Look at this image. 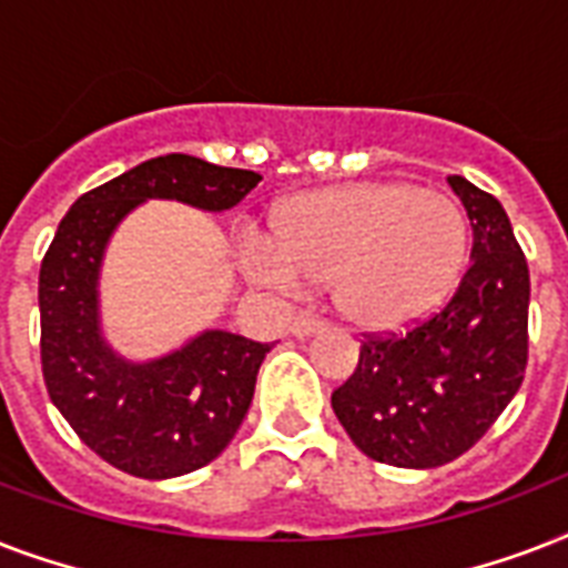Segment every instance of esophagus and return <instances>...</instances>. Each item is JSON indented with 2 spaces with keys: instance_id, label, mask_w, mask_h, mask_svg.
I'll return each mask as SVG.
<instances>
[{
  "instance_id": "esophagus-1",
  "label": "esophagus",
  "mask_w": 568,
  "mask_h": 568,
  "mask_svg": "<svg viewBox=\"0 0 568 568\" xmlns=\"http://www.w3.org/2000/svg\"><path fill=\"white\" fill-rule=\"evenodd\" d=\"M324 327H327V324L321 318H315V315H310V312H301V315L292 321V333L301 338L312 336V333H321Z\"/></svg>"
}]
</instances>
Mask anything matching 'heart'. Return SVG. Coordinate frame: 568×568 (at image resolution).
Listing matches in <instances>:
<instances>
[{
  "label": "heart",
  "mask_w": 568,
  "mask_h": 568,
  "mask_svg": "<svg viewBox=\"0 0 568 568\" xmlns=\"http://www.w3.org/2000/svg\"><path fill=\"white\" fill-rule=\"evenodd\" d=\"M468 221L450 196L406 182H359L280 209L250 265L283 288L333 280L338 312L359 329L409 327L463 276Z\"/></svg>",
  "instance_id": "obj_1"
}]
</instances>
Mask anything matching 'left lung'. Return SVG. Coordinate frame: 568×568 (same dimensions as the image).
Listing matches in <instances>:
<instances>
[{
	"instance_id": "8db88e82",
	"label": "left lung",
	"mask_w": 568,
	"mask_h": 568,
	"mask_svg": "<svg viewBox=\"0 0 568 568\" xmlns=\"http://www.w3.org/2000/svg\"><path fill=\"white\" fill-rule=\"evenodd\" d=\"M471 221V262L442 310L406 333H365L356 372L333 392L365 457L436 468L475 442L519 392L528 365V258L493 194L448 176Z\"/></svg>"
}]
</instances>
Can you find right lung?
I'll use <instances>...</instances> for the list:
<instances>
[{
	"instance_id": "1",
	"label": "right lung",
	"mask_w": 568,
	"mask_h": 568,
	"mask_svg": "<svg viewBox=\"0 0 568 568\" xmlns=\"http://www.w3.org/2000/svg\"><path fill=\"white\" fill-rule=\"evenodd\" d=\"M258 180L185 153L150 159L79 196L40 262V368L49 397L75 436L126 475L164 480L209 466L239 433L271 345L205 329L153 363L120 359L97 318L102 250L144 200L223 212Z\"/></svg>"
}]
</instances>
